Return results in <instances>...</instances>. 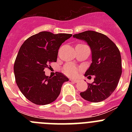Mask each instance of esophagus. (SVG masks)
<instances>
[{
	"instance_id": "obj_1",
	"label": "esophagus",
	"mask_w": 132,
	"mask_h": 132,
	"mask_svg": "<svg viewBox=\"0 0 132 132\" xmlns=\"http://www.w3.org/2000/svg\"><path fill=\"white\" fill-rule=\"evenodd\" d=\"M70 80H71V81H72V82H77L78 81H79V80H77V79H71Z\"/></svg>"
}]
</instances>
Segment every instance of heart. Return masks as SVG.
Returning a JSON list of instances; mask_svg holds the SVG:
<instances>
[{"label": "heart", "mask_w": 132, "mask_h": 132, "mask_svg": "<svg viewBox=\"0 0 132 132\" xmlns=\"http://www.w3.org/2000/svg\"><path fill=\"white\" fill-rule=\"evenodd\" d=\"M63 72L69 76H76L79 72V69L71 64H67L63 67Z\"/></svg>", "instance_id": "1"}]
</instances>
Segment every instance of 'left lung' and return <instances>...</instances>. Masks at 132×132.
I'll return each instance as SVG.
<instances>
[{
    "instance_id": "8db88e82",
    "label": "left lung",
    "mask_w": 132,
    "mask_h": 132,
    "mask_svg": "<svg viewBox=\"0 0 132 132\" xmlns=\"http://www.w3.org/2000/svg\"><path fill=\"white\" fill-rule=\"evenodd\" d=\"M73 38L87 42L92 52V63L85 76L94 75V82L80 93L82 98L98 102L109 97L115 90L122 75L120 52L110 39L99 32L85 31Z\"/></svg>"
}]
</instances>
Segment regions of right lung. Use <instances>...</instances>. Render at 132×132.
<instances>
[{
  "label": "right lung",
  "instance_id": "1",
  "mask_svg": "<svg viewBox=\"0 0 132 132\" xmlns=\"http://www.w3.org/2000/svg\"><path fill=\"white\" fill-rule=\"evenodd\" d=\"M71 36L41 31L23 43L16 56L14 72L18 88L30 102L38 105L52 103L60 94L63 82L69 80L58 72L53 77L46 76L44 69L57 61L61 45Z\"/></svg>",
  "mask_w": 132,
  "mask_h": 132
}]
</instances>
